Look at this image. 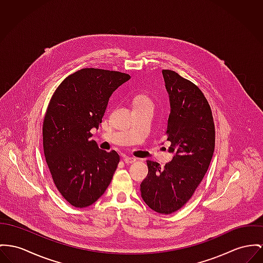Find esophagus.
I'll return each instance as SVG.
<instances>
[{
  "instance_id": "obj_1",
  "label": "esophagus",
  "mask_w": 263,
  "mask_h": 263,
  "mask_svg": "<svg viewBox=\"0 0 263 263\" xmlns=\"http://www.w3.org/2000/svg\"><path fill=\"white\" fill-rule=\"evenodd\" d=\"M136 158H130V157H124L123 158V161L126 163V164H132V163H134V162H136Z\"/></svg>"
}]
</instances>
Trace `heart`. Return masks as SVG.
<instances>
[{
  "mask_svg": "<svg viewBox=\"0 0 263 263\" xmlns=\"http://www.w3.org/2000/svg\"><path fill=\"white\" fill-rule=\"evenodd\" d=\"M134 107L140 108V107H152L154 108V102L151 98L146 96H138L134 99Z\"/></svg>",
  "mask_w": 263,
  "mask_h": 263,
  "instance_id": "1",
  "label": "heart"
}]
</instances>
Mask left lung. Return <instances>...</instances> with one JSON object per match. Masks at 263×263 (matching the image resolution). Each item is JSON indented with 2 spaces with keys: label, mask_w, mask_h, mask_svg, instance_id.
Instances as JSON below:
<instances>
[{
  "label": "left lung",
  "mask_w": 263,
  "mask_h": 263,
  "mask_svg": "<svg viewBox=\"0 0 263 263\" xmlns=\"http://www.w3.org/2000/svg\"><path fill=\"white\" fill-rule=\"evenodd\" d=\"M162 76L171 102L165 137L175 157L164 167L146 160L148 174L140 183V193L152 210L171 214L191 199L206 174L215 127L210 104L196 85L174 70H162Z\"/></svg>",
  "instance_id": "obj_1"
}]
</instances>
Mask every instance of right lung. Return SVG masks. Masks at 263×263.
<instances>
[{
  "label": "right lung",
  "mask_w": 263,
  "mask_h": 263,
  "mask_svg": "<svg viewBox=\"0 0 263 263\" xmlns=\"http://www.w3.org/2000/svg\"><path fill=\"white\" fill-rule=\"evenodd\" d=\"M130 76L86 68L57 88L43 123L44 154L53 182L70 205L96 202L109 185L120 162L116 151L100 149L90 129L99 128L111 93Z\"/></svg>",
  "instance_id": "obj_1"
}]
</instances>
